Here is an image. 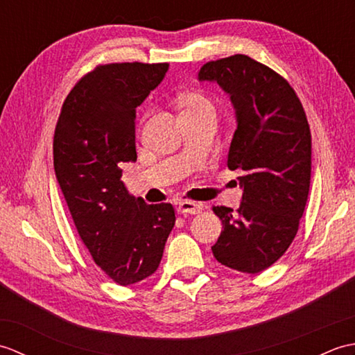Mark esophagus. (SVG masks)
Returning a JSON list of instances; mask_svg holds the SVG:
<instances>
[{"label":"esophagus","mask_w":355,"mask_h":355,"mask_svg":"<svg viewBox=\"0 0 355 355\" xmlns=\"http://www.w3.org/2000/svg\"><path fill=\"white\" fill-rule=\"evenodd\" d=\"M178 214H191V215H197L202 210V205L195 201H183L180 202L178 206Z\"/></svg>","instance_id":"esophagus-1"}]
</instances>
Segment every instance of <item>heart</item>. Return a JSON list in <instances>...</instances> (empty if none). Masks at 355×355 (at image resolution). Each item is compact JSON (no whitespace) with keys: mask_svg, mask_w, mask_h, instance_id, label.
<instances>
[{"mask_svg":"<svg viewBox=\"0 0 355 355\" xmlns=\"http://www.w3.org/2000/svg\"><path fill=\"white\" fill-rule=\"evenodd\" d=\"M177 102L180 108V116L182 117H192L205 114V112H215L212 101L200 92L182 93L178 96Z\"/></svg>","mask_w":355,"mask_h":355,"instance_id":"1","label":"heart"}]
</instances>
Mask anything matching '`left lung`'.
Returning a JSON list of instances; mask_svg holds the SVG:
<instances>
[{
	"instance_id": "8db88e82",
	"label": "left lung",
	"mask_w": 355,
	"mask_h": 355,
	"mask_svg": "<svg viewBox=\"0 0 355 355\" xmlns=\"http://www.w3.org/2000/svg\"><path fill=\"white\" fill-rule=\"evenodd\" d=\"M200 80L230 94L236 131L227 166L239 169V207L214 206L223 223L215 259L243 273H261L281 258L299 230L311 180V131L305 110L281 74L245 55L206 62Z\"/></svg>"
}]
</instances>
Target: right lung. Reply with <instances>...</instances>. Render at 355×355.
I'll use <instances>...</instances> for the list:
<instances>
[{"instance_id": "add662e5", "label": "right lung", "mask_w": 355, "mask_h": 355, "mask_svg": "<svg viewBox=\"0 0 355 355\" xmlns=\"http://www.w3.org/2000/svg\"><path fill=\"white\" fill-rule=\"evenodd\" d=\"M168 69V62L97 65L67 96L53 137L55 173L82 243L123 286L155 273L175 224L172 205L134 198L120 180V163L137 160L135 108Z\"/></svg>"}]
</instances>
